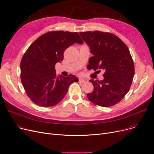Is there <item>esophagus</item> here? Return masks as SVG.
<instances>
[{
  "mask_svg": "<svg viewBox=\"0 0 154 154\" xmlns=\"http://www.w3.org/2000/svg\"><path fill=\"white\" fill-rule=\"evenodd\" d=\"M87 81H88V80L85 79H79V82L81 83H86Z\"/></svg>",
  "mask_w": 154,
  "mask_h": 154,
  "instance_id": "obj_1",
  "label": "esophagus"
}]
</instances>
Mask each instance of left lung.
I'll return each mask as SVG.
<instances>
[{"mask_svg":"<svg viewBox=\"0 0 154 154\" xmlns=\"http://www.w3.org/2000/svg\"><path fill=\"white\" fill-rule=\"evenodd\" d=\"M93 57L88 69L103 70V80H89L94 86L87 97L93 103L110 107L118 103L128 93L134 75V65L125 44L115 35L100 31L79 32Z\"/></svg>","mask_w":154,"mask_h":154,"instance_id":"obj_1","label":"left lung"}]
</instances>
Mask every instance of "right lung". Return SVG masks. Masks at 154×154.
<instances>
[{
	"label": "right lung",
	"mask_w": 154,
	"mask_h": 154,
	"mask_svg": "<svg viewBox=\"0 0 154 154\" xmlns=\"http://www.w3.org/2000/svg\"><path fill=\"white\" fill-rule=\"evenodd\" d=\"M83 43L77 32H50L29 47L20 63L21 81L25 92L37 105L49 107L58 104L78 78L73 75L57 76L55 64L63 60L65 50L74 43Z\"/></svg>",
	"instance_id": "1"
}]
</instances>
